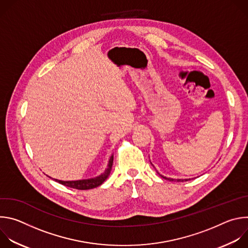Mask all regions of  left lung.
<instances>
[{
  "label": "left lung",
  "mask_w": 248,
  "mask_h": 248,
  "mask_svg": "<svg viewBox=\"0 0 248 248\" xmlns=\"http://www.w3.org/2000/svg\"><path fill=\"white\" fill-rule=\"evenodd\" d=\"M163 178H164V176H163ZM165 179H166V178H165ZM167 180H169V181H171V182L173 181L172 179H167ZM176 181H178V182H184V180H176ZM185 181H188V180H185Z\"/></svg>",
  "instance_id": "1"
}]
</instances>
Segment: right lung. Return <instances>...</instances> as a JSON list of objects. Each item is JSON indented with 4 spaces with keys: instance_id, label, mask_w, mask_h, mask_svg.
<instances>
[{
    "instance_id": "1",
    "label": "right lung",
    "mask_w": 248,
    "mask_h": 248,
    "mask_svg": "<svg viewBox=\"0 0 248 248\" xmlns=\"http://www.w3.org/2000/svg\"><path fill=\"white\" fill-rule=\"evenodd\" d=\"M113 162H114V155H112L111 158H110L107 170H106L101 175H99V176H97V178H94V179L75 181V182H63V181H59V180H55V181H57L59 184L62 185V186L70 187V188L79 189V190L91 189V188H94V187H97V186H101L106 180H107V178L111 172L112 167H113Z\"/></svg>"
}]
</instances>
